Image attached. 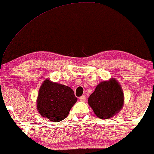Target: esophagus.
<instances>
[{"instance_id":"esophagus-1","label":"esophagus","mask_w":154,"mask_h":154,"mask_svg":"<svg viewBox=\"0 0 154 154\" xmlns=\"http://www.w3.org/2000/svg\"><path fill=\"white\" fill-rule=\"evenodd\" d=\"M79 100L82 102H84L86 100V96H82L81 97H79Z\"/></svg>"}]
</instances>
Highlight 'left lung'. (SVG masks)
<instances>
[{
  "instance_id": "obj_1",
  "label": "left lung",
  "mask_w": 154,
  "mask_h": 154,
  "mask_svg": "<svg viewBox=\"0 0 154 154\" xmlns=\"http://www.w3.org/2000/svg\"><path fill=\"white\" fill-rule=\"evenodd\" d=\"M88 105L100 119H108L119 112L124 104V94L115 78L100 82L88 97Z\"/></svg>"
}]
</instances>
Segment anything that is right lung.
I'll list each match as a JSON object with an SVG mask.
<instances>
[{
  "instance_id": "right-lung-1",
  "label": "right lung",
  "mask_w": 154,
  "mask_h": 154,
  "mask_svg": "<svg viewBox=\"0 0 154 154\" xmlns=\"http://www.w3.org/2000/svg\"><path fill=\"white\" fill-rule=\"evenodd\" d=\"M77 101L70 87L47 79L39 89L37 109L42 117L52 122H60L68 116Z\"/></svg>"
}]
</instances>
